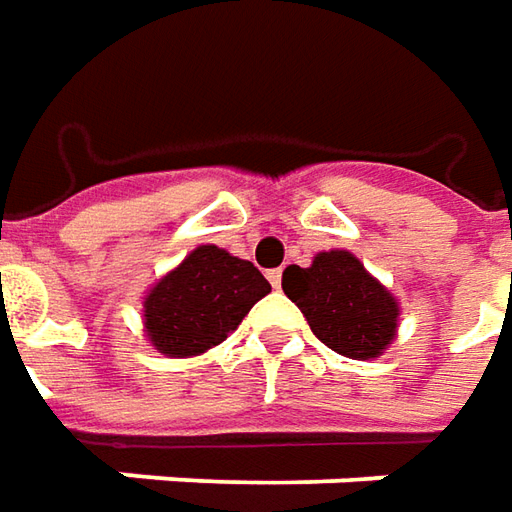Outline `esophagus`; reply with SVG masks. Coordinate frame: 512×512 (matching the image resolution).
<instances>
[{"mask_svg": "<svg viewBox=\"0 0 512 512\" xmlns=\"http://www.w3.org/2000/svg\"><path fill=\"white\" fill-rule=\"evenodd\" d=\"M266 277H269V283H272L274 289H280V283H283V272H280V269H272Z\"/></svg>", "mask_w": 512, "mask_h": 512, "instance_id": "34e87169", "label": "esophagus"}]
</instances>
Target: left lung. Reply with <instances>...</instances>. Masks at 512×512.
Returning <instances> with one entry per match:
<instances>
[{
  "label": "left lung",
  "mask_w": 512,
  "mask_h": 512,
  "mask_svg": "<svg viewBox=\"0 0 512 512\" xmlns=\"http://www.w3.org/2000/svg\"><path fill=\"white\" fill-rule=\"evenodd\" d=\"M283 291L331 351L371 360L394 340L397 300L348 252H323L309 269L289 266Z\"/></svg>",
  "instance_id": "obj_1"
}]
</instances>
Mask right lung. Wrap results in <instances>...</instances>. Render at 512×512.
Wrapping results in <instances>:
<instances>
[{"instance_id": "right-lung-1", "label": "right lung", "mask_w": 512, "mask_h": 512, "mask_svg": "<svg viewBox=\"0 0 512 512\" xmlns=\"http://www.w3.org/2000/svg\"><path fill=\"white\" fill-rule=\"evenodd\" d=\"M269 280L249 260L218 246H198L144 300L152 345L169 357H192L226 340L260 297Z\"/></svg>"}]
</instances>
